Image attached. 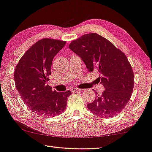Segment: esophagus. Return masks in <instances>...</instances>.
<instances>
[{
  "label": "esophagus",
  "instance_id": "obj_1",
  "mask_svg": "<svg viewBox=\"0 0 152 152\" xmlns=\"http://www.w3.org/2000/svg\"><path fill=\"white\" fill-rule=\"evenodd\" d=\"M82 89H77V88H72L71 91L72 93H77V92H80V91H82Z\"/></svg>",
  "mask_w": 152,
  "mask_h": 152
}]
</instances>
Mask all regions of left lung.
<instances>
[{
	"label": "left lung",
	"instance_id": "8db88e82",
	"mask_svg": "<svg viewBox=\"0 0 152 152\" xmlns=\"http://www.w3.org/2000/svg\"><path fill=\"white\" fill-rule=\"evenodd\" d=\"M89 72H97L105 91L87 104L93 114L109 118L120 113L128 103L134 87V72L126 56L107 39L96 33L83 35L70 42Z\"/></svg>",
	"mask_w": 152,
	"mask_h": 152
}]
</instances>
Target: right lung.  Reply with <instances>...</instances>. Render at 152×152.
<instances>
[{"mask_svg": "<svg viewBox=\"0 0 152 152\" xmlns=\"http://www.w3.org/2000/svg\"><path fill=\"white\" fill-rule=\"evenodd\" d=\"M65 44V41L41 39L24 53L15 66L13 76L17 90L35 114L52 117L66 108V99L72 93L56 92L47 84L52 60Z\"/></svg>", "mask_w": 152, "mask_h": 152, "instance_id": "obj_1", "label": "right lung"}]
</instances>
